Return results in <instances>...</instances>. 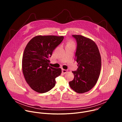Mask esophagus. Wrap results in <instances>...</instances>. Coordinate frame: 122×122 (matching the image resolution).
<instances>
[{
  "label": "esophagus",
  "instance_id": "esophagus-1",
  "mask_svg": "<svg viewBox=\"0 0 122 122\" xmlns=\"http://www.w3.org/2000/svg\"><path fill=\"white\" fill-rule=\"evenodd\" d=\"M62 72L63 74H65L67 72V70H66V69H62Z\"/></svg>",
  "mask_w": 122,
  "mask_h": 122
}]
</instances>
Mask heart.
Wrapping results in <instances>:
<instances>
[{
  "label": "heart",
  "mask_w": 122,
  "mask_h": 122,
  "mask_svg": "<svg viewBox=\"0 0 122 122\" xmlns=\"http://www.w3.org/2000/svg\"><path fill=\"white\" fill-rule=\"evenodd\" d=\"M68 44H73V42L72 41H70V42H69L68 43Z\"/></svg>",
  "instance_id": "b5f03b06"
}]
</instances>
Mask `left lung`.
Segmentation results:
<instances>
[{"label": "left lung", "instance_id": "8db88e82", "mask_svg": "<svg viewBox=\"0 0 122 122\" xmlns=\"http://www.w3.org/2000/svg\"><path fill=\"white\" fill-rule=\"evenodd\" d=\"M77 42L75 60L78 68L74 74V79L69 82L72 89L78 93L90 91L96 84L101 66V56L95 42L81 35H72Z\"/></svg>", "mask_w": 122, "mask_h": 122}]
</instances>
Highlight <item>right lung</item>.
Returning a JSON list of instances; mask_svg holds the SVG:
<instances>
[{"instance_id":"1","label":"right lung","mask_w":122,"mask_h":122,"mask_svg":"<svg viewBox=\"0 0 122 122\" xmlns=\"http://www.w3.org/2000/svg\"><path fill=\"white\" fill-rule=\"evenodd\" d=\"M63 36H37L32 38L24 50L22 71L30 87L40 93L48 92L56 85L61 69L49 66L53 51L61 43Z\"/></svg>"}]
</instances>
